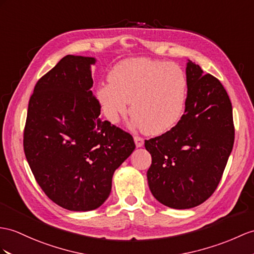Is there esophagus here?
<instances>
[{
	"mask_svg": "<svg viewBox=\"0 0 254 254\" xmlns=\"http://www.w3.org/2000/svg\"><path fill=\"white\" fill-rule=\"evenodd\" d=\"M134 140V143H135V146L137 147H142L144 144V140L142 139L141 137H138V135H135V137L133 138Z\"/></svg>",
	"mask_w": 254,
	"mask_h": 254,
	"instance_id": "esophagus-1",
	"label": "esophagus"
}]
</instances>
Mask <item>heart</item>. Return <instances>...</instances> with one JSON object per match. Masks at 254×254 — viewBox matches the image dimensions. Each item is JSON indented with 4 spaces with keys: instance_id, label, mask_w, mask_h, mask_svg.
I'll return each instance as SVG.
<instances>
[{
    "instance_id": "heart-1",
    "label": "heart",
    "mask_w": 254,
    "mask_h": 254,
    "mask_svg": "<svg viewBox=\"0 0 254 254\" xmlns=\"http://www.w3.org/2000/svg\"><path fill=\"white\" fill-rule=\"evenodd\" d=\"M110 82L99 86L96 96L104 116L117 123L128 112L131 126L148 134H163L182 120L189 84L180 66L144 58L127 59L110 72Z\"/></svg>"
}]
</instances>
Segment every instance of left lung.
Here are the masks:
<instances>
[{"mask_svg":"<svg viewBox=\"0 0 254 254\" xmlns=\"http://www.w3.org/2000/svg\"><path fill=\"white\" fill-rule=\"evenodd\" d=\"M189 92L177 125L145 140L152 156L147 182L153 196L174 209L200 205L213 194L234 145L232 103L223 85L188 60Z\"/></svg>","mask_w":254,"mask_h":254,"instance_id":"8db88e82","label":"left lung"}]
</instances>
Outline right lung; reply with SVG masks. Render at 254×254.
Listing matches in <instances>:
<instances>
[{"label": "right lung", "instance_id": "obj_1", "mask_svg": "<svg viewBox=\"0 0 254 254\" xmlns=\"http://www.w3.org/2000/svg\"><path fill=\"white\" fill-rule=\"evenodd\" d=\"M94 57L67 55L36 83L23 148L41 189L58 206L90 211L108 199L114 171L135 148L132 137L100 117L92 95Z\"/></svg>", "mask_w": 254, "mask_h": 254}]
</instances>
